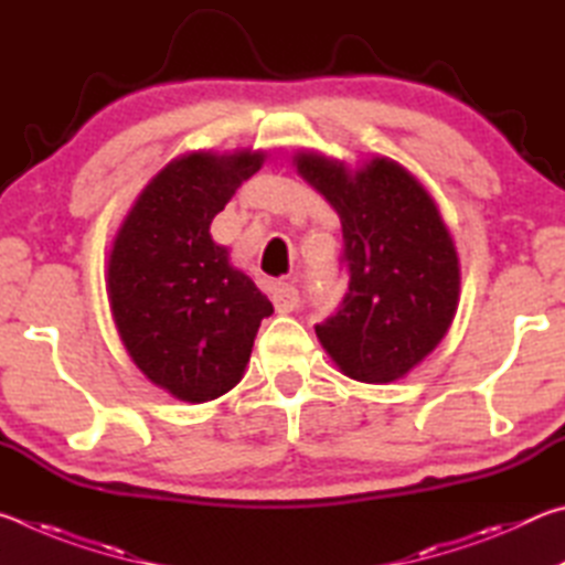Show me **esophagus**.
<instances>
[{
	"instance_id": "obj_1",
	"label": "esophagus",
	"mask_w": 565,
	"mask_h": 565,
	"mask_svg": "<svg viewBox=\"0 0 565 565\" xmlns=\"http://www.w3.org/2000/svg\"><path fill=\"white\" fill-rule=\"evenodd\" d=\"M271 301H274V309L279 313H291L296 306H299V291H296L294 284L279 281L274 284L271 289Z\"/></svg>"
}]
</instances>
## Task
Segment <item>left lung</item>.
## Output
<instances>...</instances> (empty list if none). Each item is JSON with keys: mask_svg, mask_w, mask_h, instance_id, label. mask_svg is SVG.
<instances>
[{"mask_svg": "<svg viewBox=\"0 0 565 565\" xmlns=\"http://www.w3.org/2000/svg\"><path fill=\"white\" fill-rule=\"evenodd\" d=\"M291 159L339 214L347 244L349 294L317 327L323 351L353 381L404 379L441 343L461 299V259L441 209L391 157L351 167L299 149Z\"/></svg>", "mask_w": 565, "mask_h": 565, "instance_id": "obj_1", "label": "left lung"}]
</instances>
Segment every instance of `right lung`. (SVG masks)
Wrapping results in <instances>:
<instances>
[{"label": "right lung", "mask_w": 565, "mask_h": 565, "mask_svg": "<svg viewBox=\"0 0 565 565\" xmlns=\"http://www.w3.org/2000/svg\"><path fill=\"white\" fill-rule=\"evenodd\" d=\"M269 151H189L134 199L104 264L109 311L129 359L151 384L206 404L244 376L262 319L274 311L212 238L214 216Z\"/></svg>", "instance_id": "right-lung-1"}]
</instances>
